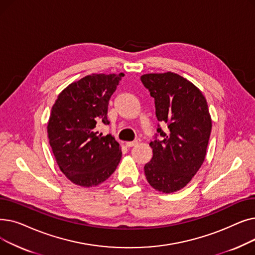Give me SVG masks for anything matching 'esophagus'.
I'll return each instance as SVG.
<instances>
[{"instance_id":"34e87169","label":"esophagus","mask_w":255,"mask_h":255,"mask_svg":"<svg viewBox=\"0 0 255 255\" xmlns=\"http://www.w3.org/2000/svg\"><path fill=\"white\" fill-rule=\"evenodd\" d=\"M139 143V140L136 139L134 141H127L126 142V146H128V148H131V146H134V145H137Z\"/></svg>"}]
</instances>
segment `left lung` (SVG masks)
I'll list each match as a JSON object with an SVG mask.
<instances>
[{
  "instance_id": "1",
  "label": "left lung",
  "mask_w": 255,
  "mask_h": 255,
  "mask_svg": "<svg viewBox=\"0 0 255 255\" xmlns=\"http://www.w3.org/2000/svg\"><path fill=\"white\" fill-rule=\"evenodd\" d=\"M140 79L155 99L157 120L168 128L165 133L158 125L163 139L150 142L153 157L144 165L145 178L160 192H176L205 161L212 129L208 103L197 87L177 73H149Z\"/></svg>"
}]
</instances>
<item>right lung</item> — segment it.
Returning a JSON list of instances; mask_svg holds the SVG:
<instances>
[{
  "label": "right lung",
  "instance_id": "1",
  "mask_svg": "<svg viewBox=\"0 0 255 255\" xmlns=\"http://www.w3.org/2000/svg\"><path fill=\"white\" fill-rule=\"evenodd\" d=\"M124 73L91 74L70 84L51 107L47 135L56 161L75 185L94 187L116 170L122 151L99 126L107 120L109 101Z\"/></svg>",
  "mask_w": 255,
  "mask_h": 255
}]
</instances>
